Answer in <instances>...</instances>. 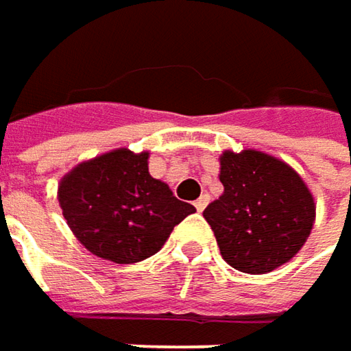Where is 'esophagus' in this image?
Returning <instances> with one entry per match:
<instances>
[{
	"label": "esophagus",
	"instance_id": "obj_1",
	"mask_svg": "<svg viewBox=\"0 0 351 351\" xmlns=\"http://www.w3.org/2000/svg\"><path fill=\"white\" fill-rule=\"evenodd\" d=\"M208 200H210V196H208V195H202V196H200V198H198V200H196V202H195L196 210H198V213H202V210L206 208V204H208Z\"/></svg>",
	"mask_w": 351,
	"mask_h": 351
}]
</instances>
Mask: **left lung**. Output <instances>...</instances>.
<instances>
[{"label":"left lung","instance_id":"left-lung-1","mask_svg":"<svg viewBox=\"0 0 351 351\" xmlns=\"http://www.w3.org/2000/svg\"><path fill=\"white\" fill-rule=\"evenodd\" d=\"M220 182L224 193L202 217L232 268L266 274L298 254L314 226L316 204L292 167L252 149L224 151Z\"/></svg>","mask_w":351,"mask_h":351}]
</instances>
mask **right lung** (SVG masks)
<instances>
[{
	"label": "right lung",
	"instance_id": "right-lung-1",
	"mask_svg": "<svg viewBox=\"0 0 351 351\" xmlns=\"http://www.w3.org/2000/svg\"><path fill=\"white\" fill-rule=\"evenodd\" d=\"M57 196L77 240L114 264L156 254L176 224L196 210L149 175V153L127 149L77 165L61 178Z\"/></svg>",
	"mask_w": 351,
	"mask_h": 351
}]
</instances>
